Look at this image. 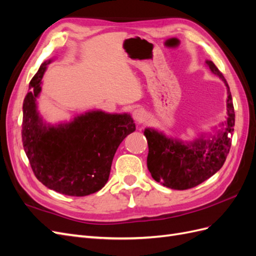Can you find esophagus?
Segmentation results:
<instances>
[{
  "label": "esophagus",
  "instance_id": "34e87169",
  "mask_svg": "<svg viewBox=\"0 0 256 256\" xmlns=\"http://www.w3.org/2000/svg\"><path fill=\"white\" fill-rule=\"evenodd\" d=\"M132 116L134 118L136 122H143L146 118V114H145V111L142 110V109H136L134 112H132Z\"/></svg>",
  "mask_w": 256,
  "mask_h": 256
}]
</instances>
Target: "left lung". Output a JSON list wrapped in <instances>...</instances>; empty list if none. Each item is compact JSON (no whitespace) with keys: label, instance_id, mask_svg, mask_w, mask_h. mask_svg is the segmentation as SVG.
<instances>
[{"label":"left lung","instance_id":"left-lung-1","mask_svg":"<svg viewBox=\"0 0 256 256\" xmlns=\"http://www.w3.org/2000/svg\"><path fill=\"white\" fill-rule=\"evenodd\" d=\"M209 69L218 74L228 88V122L224 131L212 140L203 138L184 145L168 138L158 131L145 129L148 144L147 168L152 178L164 187L186 190L202 184L222 168L230 148V134L235 126V112L228 84L212 60H206Z\"/></svg>","mask_w":256,"mask_h":256}]
</instances>
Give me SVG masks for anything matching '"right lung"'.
Returning <instances> with one entry per match:
<instances>
[{
	"instance_id": "obj_1",
	"label": "right lung",
	"mask_w": 256,
	"mask_h": 256,
	"mask_svg": "<svg viewBox=\"0 0 256 256\" xmlns=\"http://www.w3.org/2000/svg\"><path fill=\"white\" fill-rule=\"evenodd\" d=\"M44 62L30 82L23 102L22 143L36 178L46 187L70 196H85L109 180L116 150L136 130L129 114L92 111L74 122L46 127L36 111Z\"/></svg>"
}]
</instances>
